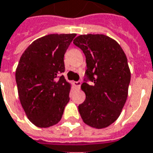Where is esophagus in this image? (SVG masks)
Listing matches in <instances>:
<instances>
[{"label":"esophagus","mask_w":153,"mask_h":153,"mask_svg":"<svg viewBox=\"0 0 153 153\" xmlns=\"http://www.w3.org/2000/svg\"><path fill=\"white\" fill-rule=\"evenodd\" d=\"M74 84L76 88H79L81 85V81H76V82H74Z\"/></svg>","instance_id":"esophagus-1"}]
</instances>
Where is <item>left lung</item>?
Returning a JSON list of instances; mask_svg holds the SVG:
<instances>
[{"mask_svg": "<svg viewBox=\"0 0 153 153\" xmlns=\"http://www.w3.org/2000/svg\"><path fill=\"white\" fill-rule=\"evenodd\" d=\"M73 43L83 51L87 64L81 85L86 99L79 105L80 116L92 128H107L119 117L128 98L131 73L126 54L116 40L104 35H81Z\"/></svg>", "mask_w": 153, "mask_h": 153, "instance_id": "left-lung-1", "label": "left lung"}]
</instances>
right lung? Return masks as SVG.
Segmentation results:
<instances>
[{"instance_id": "obj_1", "label": "right lung", "mask_w": 153, "mask_h": 153, "mask_svg": "<svg viewBox=\"0 0 153 153\" xmlns=\"http://www.w3.org/2000/svg\"><path fill=\"white\" fill-rule=\"evenodd\" d=\"M76 34H52L35 40L21 55L16 71L19 99L33 124L49 128L61 119L71 84L64 56Z\"/></svg>"}]
</instances>
